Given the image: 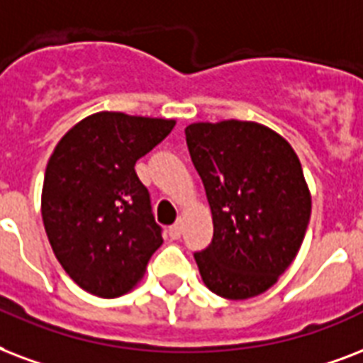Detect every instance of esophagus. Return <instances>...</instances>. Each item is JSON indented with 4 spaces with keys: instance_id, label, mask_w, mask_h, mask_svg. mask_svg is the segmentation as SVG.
Listing matches in <instances>:
<instances>
[{
    "instance_id": "34e87169",
    "label": "esophagus",
    "mask_w": 363,
    "mask_h": 363,
    "mask_svg": "<svg viewBox=\"0 0 363 363\" xmlns=\"http://www.w3.org/2000/svg\"><path fill=\"white\" fill-rule=\"evenodd\" d=\"M182 233H184V227H182V220L176 221V223H174V225L168 229V235H170V238H172V240H178V238L182 237Z\"/></svg>"
}]
</instances>
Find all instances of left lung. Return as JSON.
<instances>
[{"label": "left lung", "mask_w": 363, "mask_h": 363, "mask_svg": "<svg viewBox=\"0 0 363 363\" xmlns=\"http://www.w3.org/2000/svg\"><path fill=\"white\" fill-rule=\"evenodd\" d=\"M191 161L206 189L213 238L195 252L201 277L225 299H250L277 282L301 248L311 193L282 136L250 121L185 128Z\"/></svg>", "instance_id": "obj_1"}]
</instances>
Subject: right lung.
I'll list each match as a JSON object with an SVG mask.
<instances>
[{
    "label": "right lung",
    "instance_id": "add662e5",
    "mask_svg": "<svg viewBox=\"0 0 363 363\" xmlns=\"http://www.w3.org/2000/svg\"><path fill=\"white\" fill-rule=\"evenodd\" d=\"M174 125L102 111L77 123L50 155L41 195L45 231L64 271L92 296L130 291L162 244L134 164Z\"/></svg>",
    "mask_w": 363,
    "mask_h": 363
}]
</instances>
